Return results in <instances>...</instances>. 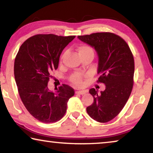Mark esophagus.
<instances>
[{
  "instance_id": "34e87169",
  "label": "esophagus",
  "mask_w": 153,
  "mask_h": 153,
  "mask_svg": "<svg viewBox=\"0 0 153 153\" xmlns=\"http://www.w3.org/2000/svg\"><path fill=\"white\" fill-rule=\"evenodd\" d=\"M87 92L86 90H76V94H84Z\"/></svg>"
}]
</instances>
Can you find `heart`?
<instances>
[{"instance_id":"heart-1","label":"heart","mask_w":153,"mask_h":153,"mask_svg":"<svg viewBox=\"0 0 153 153\" xmlns=\"http://www.w3.org/2000/svg\"><path fill=\"white\" fill-rule=\"evenodd\" d=\"M77 51H78V54L79 56L85 55H94V52H93L92 48L90 47V46L86 45H80L78 48H77ZM84 76L81 74H75L71 77L70 80L71 82L73 83L75 86H81L82 84V79L84 78Z\"/></svg>"}]
</instances>
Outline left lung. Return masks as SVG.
Instances as JSON below:
<instances>
[{"instance_id":"left-lung-1","label":"left lung","mask_w":153,"mask_h":153,"mask_svg":"<svg viewBox=\"0 0 153 153\" xmlns=\"http://www.w3.org/2000/svg\"><path fill=\"white\" fill-rule=\"evenodd\" d=\"M78 39L94 48L98 58V82L105 85V90L98 94L90 90L94 98L92 104L86 108L93 120L108 122L122 110L133 87L134 61L132 53L125 40L109 32L79 36Z\"/></svg>"}]
</instances>
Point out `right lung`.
Instances as JSON below:
<instances>
[{
    "mask_svg": "<svg viewBox=\"0 0 153 153\" xmlns=\"http://www.w3.org/2000/svg\"><path fill=\"white\" fill-rule=\"evenodd\" d=\"M75 37L35 35L22 44L15 57L14 76L21 99L31 115L42 123L60 120L74 95L68 85L53 91L48 82L52 71L58 68L62 51Z\"/></svg>",
    "mask_w": 153,
    "mask_h": 153,
    "instance_id": "add662e5",
    "label": "right lung"
}]
</instances>
